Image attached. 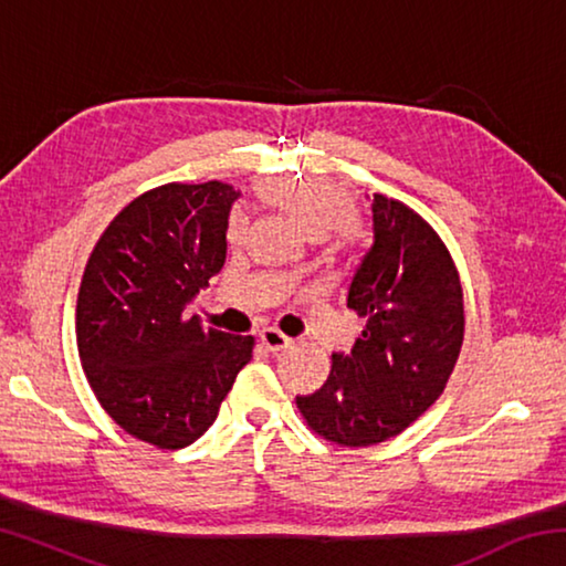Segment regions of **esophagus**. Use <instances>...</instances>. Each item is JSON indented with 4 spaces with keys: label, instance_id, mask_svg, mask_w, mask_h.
Wrapping results in <instances>:
<instances>
[{
    "label": "esophagus",
    "instance_id": "obj_1",
    "mask_svg": "<svg viewBox=\"0 0 566 566\" xmlns=\"http://www.w3.org/2000/svg\"><path fill=\"white\" fill-rule=\"evenodd\" d=\"M260 339H262V344L270 352H282V349H286L292 344V339L286 337V334H282L280 329H274V327L262 329L260 332Z\"/></svg>",
    "mask_w": 566,
    "mask_h": 566
}]
</instances>
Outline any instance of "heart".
<instances>
[{
  "instance_id": "1",
  "label": "heart",
  "mask_w": 566,
  "mask_h": 566,
  "mask_svg": "<svg viewBox=\"0 0 566 566\" xmlns=\"http://www.w3.org/2000/svg\"><path fill=\"white\" fill-rule=\"evenodd\" d=\"M262 197L274 207L284 209L310 237H324L332 229H342L352 219V202L347 191L322 179L304 181H266ZM227 234L239 242L244 234V217L229 219Z\"/></svg>"
}]
</instances>
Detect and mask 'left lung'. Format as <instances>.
Here are the masks:
<instances>
[{
  "instance_id": "left-lung-1",
  "label": "left lung",
  "mask_w": 566,
  "mask_h": 566,
  "mask_svg": "<svg viewBox=\"0 0 566 566\" xmlns=\"http://www.w3.org/2000/svg\"><path fill=\"white\" fill-rule=\"evenodd\" d=\"M371 247L354 270L347 306L364 319L349 354L314 395L296 397L314 432L344 447L387 442L434 405L464 339L457 266L415 209L375 195Z\"/></svg>"
}]
</instances>
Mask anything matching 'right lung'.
<instances>
[{"mask_svg":"<svg viewBox=\"0 0 566 566\" xmlns=\"http://www.w3.org/2000/svg\"><path fill=\"white\" fill-rule=\"evenodd\" d=\"M239 199L222 181L165 185L104 229L76 300V347L104 411L132 437L181 449L214 424L254 337L205 329L187 306L224 266Z\"/></svg>","mask_w":566,"mask_h":566,"instance_id":"add662e5","label":"right lung"}]
</instances>
